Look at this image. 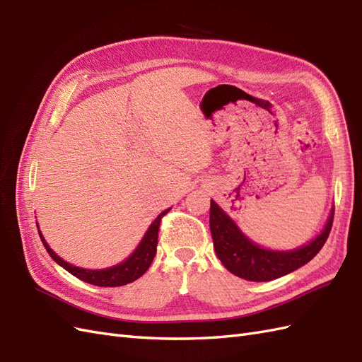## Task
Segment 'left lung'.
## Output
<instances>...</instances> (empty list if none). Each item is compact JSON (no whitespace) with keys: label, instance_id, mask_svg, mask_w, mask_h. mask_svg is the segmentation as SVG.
<instances>
[{"label":"left lung","instance_id":"obj_1","mask_svg":"<svg viewBox=\"0 0 362 362\" xmlns=\"http://www.w3.org/2000/svg\"><path fill=\"white\" fill-rule=\"evenodd\" d=\"M332 222L334 210L323 233L311 243L296 250L275 252L252 243L214 201L210 205V229L218 259L235 276L254 282L273 281L310 262L326 243Z\"/></svg>","mask_w":362,"mask_h":362}]
</instances>
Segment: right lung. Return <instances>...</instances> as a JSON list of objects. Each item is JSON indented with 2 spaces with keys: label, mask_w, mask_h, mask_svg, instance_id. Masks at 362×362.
Instances as JSON below:
<instances>
[{
  "label": "right lung",
  "mask_w": 362,
  "mask_h": 362,
  "mask_svg": "<svg viewBox=\"0 0 362 362\" xmlns=\"http://www.w3.org/2000/svg\"><path fill=\"white\" fill-rule=\"evenodd\" d=\"M169 210H164L163 213H160V216L156 218V221L151 223L144 240H141V243L134 250L133 255H131L128 259H125L124 262H120V264L110 269H104V270H86V269H80L69 264V262L63 261L56 252H52V249L45 243V238L42 237L40 231H39V235L43 246H45L47 252L51 255V258L63 269H66L69 273H72L74 276H76L84 282L93 284V286H98V287H120L139 279L149 269L152 259H154L157 254L158 229H160L161 218L164 214L169 213Z\"/></svg>",
  "instance_id": "obj_1"
}]
</instances>
